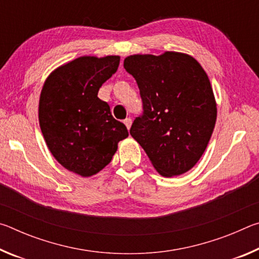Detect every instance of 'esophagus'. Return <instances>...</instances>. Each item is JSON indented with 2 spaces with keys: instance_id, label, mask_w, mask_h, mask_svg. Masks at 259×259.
<instances>
[{
  "instance_id": "1",
  "label": "esophagus",
  "mask_w": 259,
  "mask_h": 259,
  "mask_svg": "<svg viewBox=\"0 0 259 259\" xmlns=\"http://www.w3.org/2000/svg\"><path fill=\"white\" fill-rule=\"evenodd\" d=\"M123 123L125 124V126H126V129H130V126H131V123H133V120L130 119V117H128V119H125L124 121H123Z\"/></svg>"
}]
</instances>
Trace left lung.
I'll list each match as a JSON object with an SVG mask.
<instances>
[{
  "instance_id": "8db88e82",
  "label": "left lung",
  "mask_w": 259,
  "mask_h": 259,
  "mask_svg": "<svg viewBox=\"0 0 259 259\" xmlns=\"http://www.w3.org/2000/svg\"><path fill=\"white\" fill-rule=\"evenodd\" d=\"M123 66L137 82L144 106L130 135L161 176L187 172L202 156L216 124L207 73L192 56L176 51L131 55Z\"/></svg>"
}]
</instances>
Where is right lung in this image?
<instances>
[{
  "mask_svg": "<svg viewBox=\"0 0 259 259\" xmlns=\"http://www.w3.org/2000/svg\"><path fill=\"white\" fill-rule=\"evenodd\" d=\"M120 56H82L54 69L38 102V122L51 154L68 171L91 177L103 170L129 136L99 88L117 71Z\"/></svg>",
  "mask_w": 259,
  "mask_h": 259,
  "instance_id": "right-lung-1",
  "label": "right lung"
}]
</instances>
